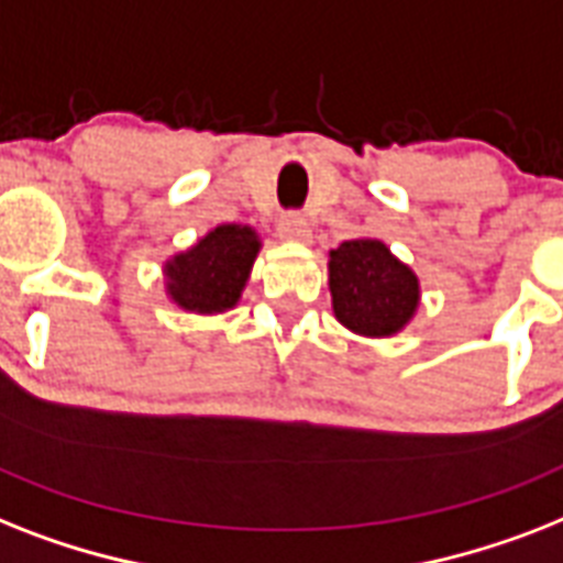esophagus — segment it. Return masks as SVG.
I'll return each instance as SVG.
<instances>
[{"instance_id": "34e87169", "label": "esophagus", "mask_w": 563, "mask_h": 563, "mask_svg": "<svg viewBox=\"0 0 563 563\" xmlns=\"http://www.w3.org/2000/svg\"><path fill=\"white\" fill-rule=\"evenodd\" d=\"M277 234H280V240H286V242H309V240H312L309 222H306L300 213H286V217H280Z\"/></svg>"}]
</instances>
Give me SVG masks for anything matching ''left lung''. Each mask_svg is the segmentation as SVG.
<instances>
[{"label":"left lung","mask_w":563,"mask_h":563,"mask_svg":"<svg viewBox=\"0 0 563 563\" xmlns=\"http://www.w3.org/2000/svg\"><path fill=\"white\" fill-rule=\"evenodd\" d=\"M329 295L338 323L361 338H393L419 309V277L382 240H346L329 251Z\"/></svg>","instance_id":"1"}]
</instances>
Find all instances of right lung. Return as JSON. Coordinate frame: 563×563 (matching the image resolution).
<instances>
[{"instance_id": "obj_1", "label": "right lung", "mask_w": 563, "mask_h": 563, "mask_svg": "<svg viewBox=\"0 0 563 563\" xmlns=\"http://www.w3.org/2000/svg\"><path fill=\"white\" fill-rule=\"evenodd\" d=\"M263 242L249 225H217L164 263V289L178 309L222 314L240 303Z\"/></svg>"}]
</instances>
